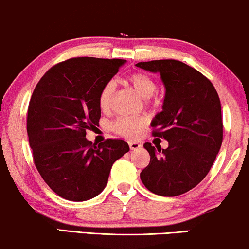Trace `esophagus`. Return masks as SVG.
Segmentation results:
<instances>
[{
    "instance_id": "obj_1",
    "label": "esophagus",
    "mask_w": 249,
    "mask_h": 249,
    "mask_svg": "<svg viewBox=\"0 0 249 249\" xmlns=\"http://www.w3.org/2000/svg\"><path fill=\"white\" fill-rule=\"evenodd\" d=\"M128 146H130L132 150H135V149H139V148H141V143L137 142V141H130V142H128Z\"/></svg>"
}]
</instances>
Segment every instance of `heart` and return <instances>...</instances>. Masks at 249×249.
<instances>
[{"label": "heart", "instance_id": "1", "mask_svg": "<svg viewBox=\"0 0 249 249\" xmlns=\"http://www.w3.org/2000/svg\"><path fill=\"white\" fill-rule=\"evenodd\" d=\"M132 87L137 90L138 94L147 99L155 93L157 85L149 75L135 72L131 74L127 79ZM115 86L114 83H107L100 92L99 95V106L103 111L110 109L112 101V93H114ZM147 121L141 116H125V117H119L112 124V128L116 133L123 135L125 138H134L140 133L141 130L146 126Z\"/></svg>", "mask_w": 249, "mask_h": 249}]
</instances>
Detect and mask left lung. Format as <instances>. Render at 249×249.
<instances>
[{
  "mask_svg": "<svg viewBox=\"0 0 249 249\" xmlns=\"http://www.w3.org/2000/svg\"><path fill=\"white\" fill-rule=\"evenodd\" d=\"M135 65L161 74L165 96L152 122L153 135L169 142L166 149L143 144L150 162L141 181L157 195L177 196L202 181L221 149V101L212 81L185 63L160 59Z\"/></svg>",
  "mask_w": 249,
  "mask_h": 249,
  "instance_id": "left-lung-1",
  "label": "left lung"
}]
</instances>
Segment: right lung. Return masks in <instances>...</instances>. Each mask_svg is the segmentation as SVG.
I'll return each instance as SVG.
<instances>
[{
  "label": "right lung",
  "mask_w": 249,
  "mask_h": 249,
  "mask_svg": "<svg viewBox=\"0 0 249 249\" xmlns=\"http://www.w3.org/2000/svg\"><path fill=\"white\" fill-rule=\"evenodd\" d=\"M125 62L70 58L49 69L34 88L27 111L34 164L63 199L86 201L99 195L112 164L130 150L121 139L97 146L86 139V131L101 117L100 92Z\"/></svg>",
  "instance_id": "1"
}]
</instances>
